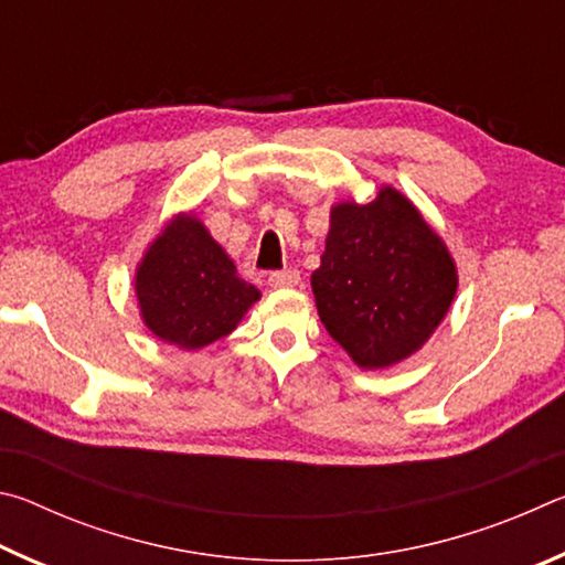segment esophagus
Instances as JSON below:
<instances>
[{"instance_id": "obj_1", "label": "esophagus", "mask_w": 565, "mask_h": 565, "mask_svg": "<svg viewBox=\"0 0 565 565\" xmlns=\"http://www.w3.org/2000/svg\"><path fill=\"white\" fill-rule=\"evenodd\" d=\"M301 276L296 269H284V271H271L269 274V286L274 289H291V286H299Z\"/></svg>"}]
</instances>
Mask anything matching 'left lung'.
Wrapping results in <instances>:
<instances>
[{
  "label": "left lung",
  "mask_w": 565,
  "mask_h": 565,
  "mask_svg": "<svg viewBox=\"0 0 565 565\" xmlns=\"http://www.w3.org/2000/svg\"><path fill=\"white\" fill-rule=\"evenodd\" d=\"M456 286L441 236L394 186H381L369 204L331 209L311 289L321 323L361 369L394 366L424 347Z\"/></svg>",
  "instance_id": "left-lung-1"
}]
</instances>
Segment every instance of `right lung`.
<instances>
[{
	"label": "right lung",
	"mask_w": 565,
	"mask_h": 565,
	"mask_svg": "<svg viewBox=\"0 0 565 565\" xmlns=\"http://www.w3.org/2000/svg\"><path fill=\"white\" fill-rule=\"evenodd\" d=\"M134 289L147 329L186 351L232 333L262 296L238 279L234 262L194 214L161 228L137 266Z\"/></svg>",
	"instance_id": "add662e5"
}]
</instances>
